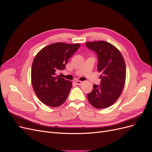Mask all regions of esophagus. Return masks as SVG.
I'll return each instance as SVG.
<instances>
[{"instance_id": "34e87169", "label": "esophagus", "mask_w": 152, "mask_h": 152, "mask_svg": "<svg viewBox=\"0 0 152 152\" xmlns=\"http://www.w3.org/2000/svg\"><path fill=\"white\" fill-rule=\"evenodd\" d=\"M75 82H76V84H77V85H81V84H82V82L80 81V80H75Z\"/></svg>"}]
</instances>
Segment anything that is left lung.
<instances>
[{
	"mask_svg": "<svg viewBox=\"0 0 152 152\" xmlns=\"http://www.w3.org/2000/svg\"><path fill=\"white\" fill-rule=\"evenodd\" d=\"M86 45L97 54L98 70L102 73L100 86L93 85L87 99L96 108H108L118 99L125 85V61L119 50L106 41L88 42Z\"/></svg>",
	"mask_w": 152,
	"mask_h": 152,
	"instance_id": "left-lung-1",
	"label": "left lung"
}]
</instances>
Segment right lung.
I'll list each match as a JSON object with an SVG mask.
<instances>
[{"label": "right lung", "instance_id": "obj_1", "mask_svg": "<svg viewBox=\"0 0 152 152\" xmlns=\"http://www.w3.org/2000/svg\"><path fill=\"white\" fill-rule=\"evenodd\" d=\"M80 44L56 42L44 47L37 54L31 71V84L35 94L44 104L58 107L65 103L72 83L56 73L65 69Z\"/></svg>", "mask_w": 152, "mask_h": 152}]
</instances>
